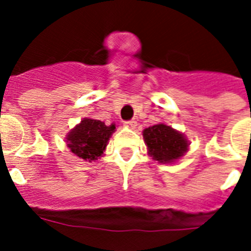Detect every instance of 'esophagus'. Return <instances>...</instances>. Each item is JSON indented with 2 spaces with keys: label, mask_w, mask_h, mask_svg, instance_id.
Here are the masks:
<instances>
[{
  "label": "esophagus",
  "mask_w": 251,
  "mask_h": 251,
  "mask_svg": "<svg viewBox=\"0 0 251 251\" xmlns=\"http://www.w3.org/2000/svg\"><path fill=\"white\" fill-rule=\"evenodd\" d=\"M125 126L130 127V129H135L137 126V121L135 120H129V121H125Z\"/></svg>",
  "instance_id": "34e87169"
}]
</instances>
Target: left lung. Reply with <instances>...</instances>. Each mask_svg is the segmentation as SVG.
Segmentation results:
<instances>
[{
  "label": "left lung",
  "mask_w": 251,
  "mask_h": 251,
  "mask_svg": "<svg viewBox=\"0 0 251 251\" xmlns=\"http://www.w3.org/2000/svg\"><path fill=\"white\" fill-rule=\"evenodd\" d=\"M143 138L149 153L159 163L177 160L187 150V141L182 134L163 124L145 129Z\"/></svg>",
  "instance_id": "1"
}]
</instances>
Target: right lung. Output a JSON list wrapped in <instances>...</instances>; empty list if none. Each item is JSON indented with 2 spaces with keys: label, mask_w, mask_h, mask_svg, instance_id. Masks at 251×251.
Here are the masks:
<instances>
[{
  "label": "right lung",
  "mask_w": 251,
  "mask_h": 251,
  "mask_svg": "<svg viewBox=\"0 0 251 251\" xmlns=\"http://www.w3.org/2000/svg\"><path fill=\"white\" fill-rule=\"evenodd\" d=\"M116 126H106L104 122L84 118L68 135V147L74 155L84 160H96L104 152Z\"/></svg>",
  "instance_id": "1"
}]
</instances>
